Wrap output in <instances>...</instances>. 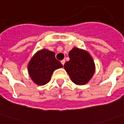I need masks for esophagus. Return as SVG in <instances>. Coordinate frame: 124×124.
<instances>
[{
  "mask_svg": "<svg viewBox=\"0 0 124 124\" xmlns=\"http://www.w3.org/2000/svg\"><path fill=\"white\" fill-rule=\"evenodd\" d=\"M61 63H62V65H64V64H65V60H62V61H61Z\"/></svg>",
  "mask_w": 124,
  "mask_h": 124,
  "instance_id": "34e87169",
  "label": "esophagus"
}]
</instances>
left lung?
<instances>
[{"label":"left lung","mask_w":124,"mask_h":124,"mask_svg":"<svg viewBox=\"0 0 124 124\" xmlns=\"http://www.w3.org/2000/svg\"><path fill=\"white\" fill-rule=\"evenodd\" d=\"M70 61L64 68L71 80L77 85H84L89 82L95 71L93 58L87 51L74 47L69 53Z\"/></svg>","instance_id":"1"}]
</instances>
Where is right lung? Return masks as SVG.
<instances>
[{
    "label": "right lung",
    "mask_w": 124,
    "mask_h": 124,
    "mask_svg": "<svg viewBox=\"0 0 124 124\" xmlns=\"http://www.w3.org/2000/svg\"><path fill=\"white\" fill-rule=\"evenodd\" d=\"M61 67L63 65L56 59L54 53L44 48L32 57L28 63V70L32 81L42 86L51 80L54 71Z\"/></svg>",
    "instance_id": "right-lung-1"
}]
</instances>
